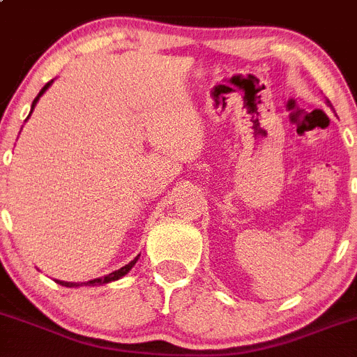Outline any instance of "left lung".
Here are the masks:
<instances>
[{
	"instance_id": "8db88e82",
	"label": "left lung",
	"mask_w": 357,
	"mask_h": 357,
	"mask_svg": "<svg viewBox=\"0 0 357 357\" xmlns=\"http://www.w3.org/2000/svg\"><path fill=\"white\" fill-rule=\"evenodd\" d=\"M328 105H331V102H329V100H328Z\"/></svg>"
}]
</instances>
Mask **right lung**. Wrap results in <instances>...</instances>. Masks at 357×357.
<instances>
[{
  "instance_id": "obj_1",
  "label": "right lung",
  "mask_w": 357,
  "mask_h": 357,
  "mask_svg": "<svg viewBox=\"0 0 357 357\" xmlns=\"http://www.w3.org/2000/svg\"><path fill=\"white\" fill-rule=\"evenodd\" d=\"M51 84H52V81H49L47 84L43 86L42 89H40L38 96H36V98L33 100V103H31V112H33V109H35V105H36V102H38L40 96H42L43 93L47 91V88H49V86H51ZM31 112H29V114H31ZM28 118H29V116H28ZM28 118H26V119H28ZM137 259H139V255H137V257H135V259H133L132 262H128V264H126V266H123L121 269H118V271L109 273V275L102 276V278L89 280V282H81V284H75V282H63V280H56V284L65 285V287H79V285H102V284H109V282H114V280H119V278H121V276H125L126 273H128L130 269H132L133 266H135V262H137Z\"/></svg>"
}]
</instances>
